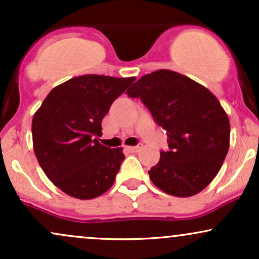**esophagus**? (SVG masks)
I'll return each mask as SVG.
<instances>
[{
  "label": "esophagus",
  "instance_id": "obj_1",
  "mask_svg": "<svg viewBox=\"0 0 259 259\" xmlns=\"http://www.w3.org/2000/svg\"><path fill=\"white\" fill-rule=\"evenodd\" d=\"M142 147H144V145H142V144H138V145H136V146H129V147H126V150H129L130 152H138V151L141 150Z\"/></svg>",
  "mask_w": 259,
  "mask_h": 259
}]
</instances>
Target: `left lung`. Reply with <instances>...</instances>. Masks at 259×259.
Returning a JSON list of instances; mask_svg holds the SVG:
<instances>
[{
	"label": "left lung",
	"instance_id": "left-lung-1",
	"mask_svg": "<svg viewBox=\"0 0 259 259\" xmlns=\"http://www.w3.org/2000/svg\"><path fill=\"white\" fill-rule=\"evenodd\" d=\"M142 101L167 132L168 151L148 171L165 194L190 197L201 192L221 170L230 141V123L208 89L173 70L146 74L129 90Z\"/></svg>",
	"mask_w": 259,
	"mask_h": 259
}]
</instances>
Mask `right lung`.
I'll use <instances>...</instances> for the list:
<instances>
[{
  "mask_svg": "<svg viewBox=\"0 0 259 259\" xmlns=\"http://www.w3.org/2000/svg\"><path fill=\"white\" fill-rule=\"evenodd\" d=\"M135 78L88 74L50 91L32 118V144L38 164L58 189L91 200L113 185L124 153L99 142L102 119Z\"/></svg>",
  "mask_w": 259,
  "mask_h": 259,
  "instance_id": "right-lung-1",
  "label": "right lung"
}]
</instances>
